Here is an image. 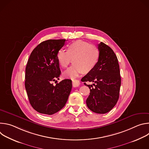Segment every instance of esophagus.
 I'll list each match as a JSON object with an SVG mask.
<instances>
[{"label":"esophagus","instance_id":"1","mask_svg":"<svg viewBox=\"0 0 149 149\" xmlns=\"http://www.w3.org/2000/svg\"><path fill=\"white\" fill-rule=\"evenodd\" d=\"M79 84H80L79 81L77 80V79H75V80H72V86H73L74 87H78V86H79Z\"/></svg>","mask_w":149,"mask_h":149}]
</instances>
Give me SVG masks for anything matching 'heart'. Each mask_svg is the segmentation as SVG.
<instances>
[{
	"mask_svg": "<svg viewBox=\"0 0 149 149\" xmlns=\"http://www.w3.org/2000/svg\"><path fill=\"white\" fill-rule=\"evenodd\" d=\"M100 57L99 49L88 42L74 41L67 45V51L60 49L56 59L62 68H67L72 62L74 63L63 73L65 78L75 79L82 72H91L97 66Z\"/></svg>",
	"mask_w": 149,
	"mask_h": 149,
	"instance_id": "heart-1",
	"label": "heart"
}]
</instances>
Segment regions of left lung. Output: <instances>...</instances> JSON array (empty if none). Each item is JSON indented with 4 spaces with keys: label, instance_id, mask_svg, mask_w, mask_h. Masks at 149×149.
Here are the masks:
<instances>
[{
    "label": "left lung",
    "instance_id": "left-lung-1",
    "mask_svg": "<svg viewBox=\"0 0 149 149\" xmlns=\"http://www.w3.org/2000/svg\"><path fill=\"white\" fill-rule=\"evenodd\" d=\"M98 48L100 57L97 66L81 81L90 89L86 100L88 109L95 113L105 114L114 107L118 100L121 77L118 59L113 49L102 42ZM87 81L94 82L95 87L87 85Z\"/></svg>",
    "mask_w": 149,
    "mask_h": 149
}]
</instances>
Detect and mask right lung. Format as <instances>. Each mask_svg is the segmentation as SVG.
Listing matches in <instances>:
<instances>
[{"instance_id":"obj_1","label":"right lung","mask_w":149,"mask_h":149,"mask_svg":"<svg viewBox=\"0 0 149 149\" xmlns=\"http://www.w3.org/2000/svg\"><path fill=\"white\" fill-rule=\"evenodd\" d=\"M65 39H49L32 52L25 70V86L29 102L38 113L52 115L64 107L72 89V81L65 79L54 86L61 75L58 51Z\"/></svg>"}]
</instances>
